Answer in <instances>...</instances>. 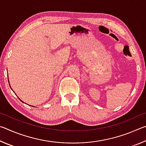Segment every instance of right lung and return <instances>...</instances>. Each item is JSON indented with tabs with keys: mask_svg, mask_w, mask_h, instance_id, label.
<instances>
[{
	"mask_svg": "<svg viewBox=\"0 0 146 146\" xmlns=\"http://www.w3.org/2000/svg\"><path fill=\"white\" fill-rule=\"evenodd\" d=\"M8 81H9V79H8ZM9 86H10V88H11V86H10V84H9ZM11 90H12V88H11ZM13 92H14V91H13ZM18 98H19V97H18ZM19 100H21L22 102H23V103H24V102H23V100H21V99H20V98H19ZM25 104H26V103H25ZM32 106V107H33V106Z\"/></svg>",
	"mask_w": 146,
	"mask_h": 146,
	"instance_id": "1",
	"label": "right lung"
}]
</instances>
